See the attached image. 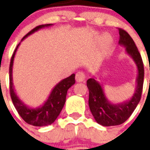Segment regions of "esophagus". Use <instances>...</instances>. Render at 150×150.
<instances>
[{
  "mask_svg": "<svg viewBox=\"0 0 150 150\" xmlns=\"http://www.w3.org/2000/svg\"><path fill=\"white\" fill-rule=\"evenodd\" d=\"M75 79H76V82H84L85 79H86V75L82 71H79V72L76 73Z\"/></svg>",
  "mask_w": 150,
  "mask_h": 150,
  "instance_id": "34e87169",
  "label": "esophagus"
}]
</instances>
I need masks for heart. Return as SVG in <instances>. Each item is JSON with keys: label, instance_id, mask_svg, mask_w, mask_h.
Returning a JSON list of instances; mask_svg holds the SVG:
<instances>
[{"label": "heart", "instance_id": "b5f03b06", "mask_svg": "<svg viewBox=\"0 0 150 150\" xmlns=\"http://www.w3.org/2000/svg\"><path fill=\"white\" fill-rule=\"evenodd\" d=\"M112 43V39L109 35H105L103 36V43L101 47H100V51L102 54H104L107 51V50L109 49L110 45Z\"/></svg>", "mask_w": 150, "mask_h": 150}]
</instances>
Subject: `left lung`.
Instances as JSON below:
<instances>
[{"label":"left lung","mask_w":150,"mask_h":150,"mask_svg":"<svg viewBox=\"0 0 150 150\" xmlns=\"http://www.w3.org/2000/svg\"><path fill=\"white\" fill-rule=\"evenodd\" d=\"M119 44L125 47L126 53L133 59L137 66L136 87L130 100L119 103H113L107 100L102 86L95 78L87 80L89 89V109L96 121L103 126H114L123 124L132 115L141 99L144 79V66L142 57L130 35L122 29H118Z\"/></svg>","instance_id":"1"}]
</instances>
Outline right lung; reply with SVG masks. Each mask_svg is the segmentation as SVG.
Returning <instances> with one entry per match:
<instances>
[{"instance_id":"1","label":"right lung","mask_w":150,"mask_h":150,"mask_svg":"<svg viewBox=\"0 0 150 150\" xmlns=\"http://www.w3.org/2000/svg\"><path fill=\"white\" fill-rule=\"evenodd\" d=\"M53 24H46L36 26V28L32 29L29 33H27L22 39V41L26 38L28 36L31 35L35 32L38 31L39 29H43L45 27L51 26ZM20 43H18L17 47L13 53L11 59L10 67H9L11 98L13 104L15 106V109L17 110L18 114L26 123L33 126H38V127L50 125L54 123L61 113V110L65 103L67 92H68V89L75 83V75L72 74L69 77L61 80V82L57 83L54 86V89H52L51 93H50V96L47 101L42 106L36 107V108H31V107H28L26 104H25L24 103L20 100L19 97L17 96V94L15 93L14 86H13L12 68L14 57H15V53L17 51V49Z\"/></svg>"}]
</instances>
